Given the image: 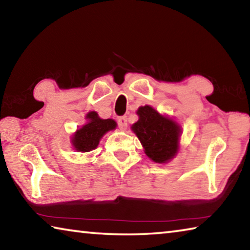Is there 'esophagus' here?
<instances>
[{
	"label": "esophagus",
	"mask_w": 250,
	"mask_h": 250,
	"mask_svg": "<svg viewBox=\"0 0 250 250\" xmlns=\"http://www.w3.org/2000/svg\"><path fill=\"white\" fill-rule=\"evenodd\" d=\"M118 125H119L120 129L125 130L126 125H128V120H126V117H120L119 119H118Z\"/></svg>",
	"instance_id": "1"
}]
</instances>
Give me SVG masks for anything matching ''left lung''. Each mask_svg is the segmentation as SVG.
Instances as JSON below:
<instances>
[{"mask_svg":"<svg viewBox=\"0 0 250 250\" xmlns=\"http://www.w3.org/2000/svg\"><path fill=\"white\" fill-rule=\"evenodd\" d=\"M139 120L131 125L145 149V153L155 163H167L180 150L182 128L172 118L161 115L149 104L137 110Z\"/></svg>","mask_w":250,"mask_h":250,"instance_id":"obj_1","label":"left lung"}]
</instances>
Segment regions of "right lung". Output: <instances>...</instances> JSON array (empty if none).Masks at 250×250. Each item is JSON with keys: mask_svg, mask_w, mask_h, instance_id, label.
I'll use <instances>...</instances> for the list:
<instances>
[{"mask_svg": "<svg viewBox=\"0 0 250 250\" xmlns=\"http://www.w3.org/2000/svg\"><path fill=\"white\" fill-rule=\"evenodd\" d=\"M87 124L76 130L71 137V145L77 152H90L98 146L101 138L117 128L113 119H101L96 111H89L86 115Z\"/></svg>", "mask_w": 250, "mask_h": 250, "instance_id": "1", "label": "right lung"}]
</instances>
